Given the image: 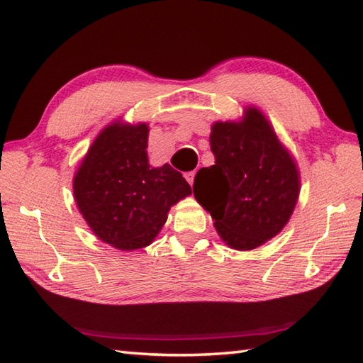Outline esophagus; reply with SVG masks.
I'll use <instances>...</instances> for the list:
<instances>
[{
	"instance_id": "obj_1",
	"label": "esophagus",
	"mask_w": 363,
	"mask_h": 363,
	"mask_svg": "<svg viewBox=\"0 0 363 363\" xmlns=\"http://www.w3.org/2000/svg\"><path fill=\"white\" fill-rule=\"evenodd\" d=\"M186 179H187V182L190 184H194V179H195V172H189V173H186Z\"/></svg>"
}]
</instances>
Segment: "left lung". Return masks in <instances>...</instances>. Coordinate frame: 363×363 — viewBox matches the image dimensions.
<instances>
[{"label":"left lung","mask_w":363,"mask_h":363,"mask_svg":"<svg viewBox=\"0 0 363 363\" xmlns=\"http://www.w3.org/2000/svg\"><path fill=\"white\" fill-rule=\"evenodd\" d=\"M211 150L215 165L196 173V201L230 248H257L281 233L295 209V162L254 107H248L242 123H215Z\"/></svg>","instance_id":"obj_1"}]
</instances>
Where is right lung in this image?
Listing matches in <instances>:
<instances>
[{
    "label": "right lung",
    "mask_w": 363,
    "mask_h": 363,
    "mask_svg": "<svg viewBox=\"0 0 363 363\" xmlns=\"http://www.w3.org/2000/svg\"><path fill=\"white\" fill-rule=\"evenodd\" d=\"M148 126H107L90 146L73 179L84 220L98 238L118 250L150 245L167 221L169 207L191 194L168 164L151 168Z\"/></svg>",
    "instance_id": "add662e5"
}]
</instances>
